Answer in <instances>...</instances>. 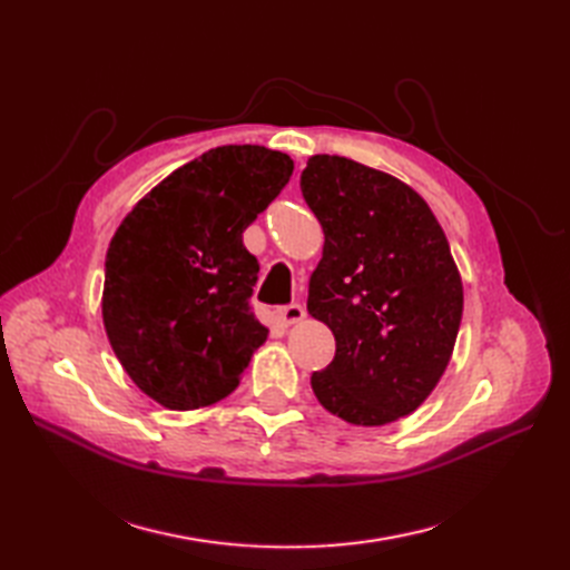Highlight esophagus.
Listing matches in <instances>:
<instances>
[{"instance_id":"esophagus-1","label":"esophagus","mask_w":570,"mask_h":570,"mask_svg":"<svg viewBox=\"0 0 570 570\" xmlns=\"http://www.w3.org/2000/svg\"><path fill=\"white\" fill-rule=\"evenodd\" d=\"M306 312L302 304H287V306H281L278 308V318L285 323V325H295L299 321H304Z\"/></svg>"}]
</instances>
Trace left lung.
I'll return each mask as SVG.
<instances>
[{"label":"left lung","mask_w":570,"mask_h":570,"mask_svg":"<svg viewBox=\"0 0 570 570\" xmlns=\"http://www.w3.org/2000/svg\"><path fill=\"white\" fill-rule=\"evenodd\" d=\"M299 185L325 235L306 308L335 335L316 400L352 425L400 421L454 352L463 285L450 243L416 189L383 170L316 154Z\"/></svg>","instance_id":"1"}]
</instances>
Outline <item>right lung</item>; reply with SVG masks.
Segmentation results:
<instances>
[{"label":"right lung","mask_w":570,"mask_h":570,"mask_svg":"<svg viewBox=\"0 0 570 570\" xmlns=\"http://www.w3.org/2000/svg\"><path fill=\"white\" fill-rule=\"evenodd\" d=\"M292 159L258 145L204 151L120 220L101 318L120 366L154 402L193 411L228 396L268 337L249 308L243 233L281 195Z\"/></svg>","instance_id":"obj_1"}]
</instances>
